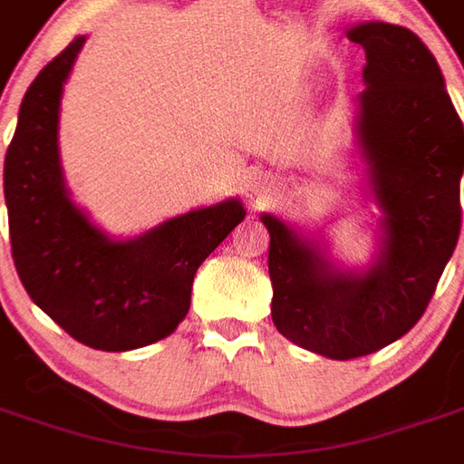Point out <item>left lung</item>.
<instances>
[{
  "label": "left lung",
  "instance_id": "1",
  "mask_svg": "<svg viewBox=\"0 0 464 464\" xmlns=\"http://www.w3.org/2000/svg\"><path fill=\"white\" fill-rule=\"evenodd\" d=\"M348 39L365 49L355 133L382 211L378 256L365 271H345L278 216H261L273 323L333 360L370 355L422 318L462 226L464 129L435 56L418 34L385 22L353 26Z\"/></svg>",
  "mask_w": 464,
  "mask_h": 464
}]
</instances>
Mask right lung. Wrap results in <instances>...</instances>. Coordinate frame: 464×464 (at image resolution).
Returning <instances> with one entry per match:
<instances>
[{"label":"right lung","instance_id":"1","mask_svg":"<svg viewBox=\"0 0 464 464\" xmlns=\"http://www.w3.org/2000/svg\"><path fill=\"white\" fill-rule=\"evenodd\" d=\"M84 42L76 36L26 89L5 159L9 241L19 281L56 325L89 348L123 353L179 328L198 266L246 211L228 198L126 241L89 221L59 163V106Z\"/></svg>","mask_w":464,"mask_h":464}]
</instances>
